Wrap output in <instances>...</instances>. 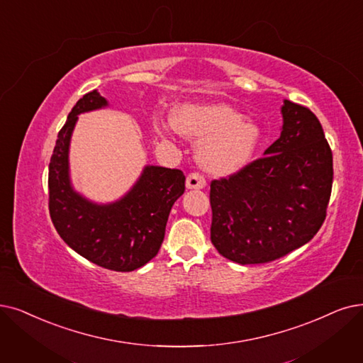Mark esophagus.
I'll use <instances>...</instances> for the list:
<instances>
[{
	"mask_svg": "<svg viewBox=\"0 0 363 363\" xmlns=\"http://www.w3.org/2000/svg\"><path fill=\"white\" fill-rule=\"evenodd\" d=\"M207 184L206 182V177L202 176L201 172L195 171V172H191L189 176H187V180H186V186L187 189H202Z\"/></svg>",
	"mask_w": 363,
	"mask_h": 363,
	"instance_id": "obj_1",
	"label": "esophagus"
}]
</instances>
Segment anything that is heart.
Wrapping results in <instances>:
<instances>
[{
    "instance_id": "heart-1",
    "label": "heart",
    "mask_w": 363,
    "mask_h": 363,
    "mask_svg": "<svg viewBox=\"0 0 363 363\" xmlns=\"http://www.w3.org/2000/svg\"><path fill=\"white\" fill-rule=\"evenodd\" d=\"M171 122L183 137L201 141L198 162L211 174H232L247 165L260 140L259 126L228 104H184ZM156 131L168 134L171 125H156Z\"/></svg>"
}]
</instances>
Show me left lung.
Wrapping results in <instances>:
<instances>
[{
  "label": "left lung",
  "mask_w": 363,
  "mask_h": 363,
  "mask_svg": "<svg viewBox=\"0 0 363 363\" xmlns=\"http://www.w3.org/2000/svg\"><path fill=\"white\" fill-rule=\"evenodd\" d=\"M283 131L257 157L210 186V238L241 265L267 264L308 242L326 219L332 150L315 114L284 101Z\"/></svg>",
  "instance_id": "8db88e82"
}]
</instances>
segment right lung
<instances>
[{
  "mask_svg": "<svg viewBox=\"0 0 363 363\" xmlns=\"http://www.w3.org/2000/svg\"><path fill=\"white\" fill-rule=\"evenodd\" d=\"M96 91L83 95L57 134L49 164V213L60 237L84 259L111 271L146 265L161 249L171 207L186 189L180 169L146 167L123 199L96 206L71 189L68 146L77 114L104 107Z\"/></svg>",
  "mask_w": 363,
  "mask_h": 363,
  "instance_id": "add662e5",
  "label": "right lung"
}]
</instances>
